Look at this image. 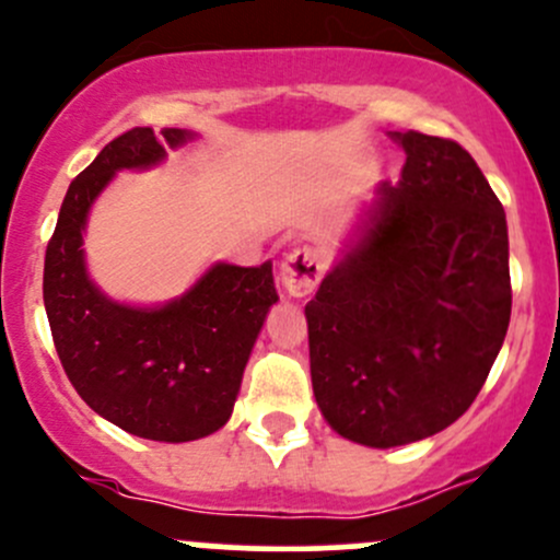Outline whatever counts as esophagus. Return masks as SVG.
<instances>
[{
  "label": "esophagus",
  "mask_w": 560,
  "mask_h": 560,
  "mask_svg": "<svg viewBox=\"0 0 560 560\" xmlns=\"http://www.w3.org/2000/svg\"><path fill=\"white\" fill-rule=\"evenodd\" d=\"M322 276H325V257L314 246H298L281 262V281L295 298L311 295L319 287Z\"/></svg>",
  "instance_id": "esophagus-1"
}]
</instances>
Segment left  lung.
<instances>
[{
	"label": "left lung",
	"instance_id": "1",
	"mask_svg": "<svg viewBox=\"0 0 560 560\" xmlns=\"http://www.w3.org/2000/svg\"><path fill=\"white\" fill-rule=\"evenodd\" d=\"M399 185L305 305L329 427L370 448L451 427L486 384L513 308L508 220L458 141L394 133Z\"/></svg>",
	"mask_w": 560,
	"mask_h": 560
}]
</instances>
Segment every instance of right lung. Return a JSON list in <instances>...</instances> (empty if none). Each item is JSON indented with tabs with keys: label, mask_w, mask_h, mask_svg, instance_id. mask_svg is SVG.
Returning a JSON list of instances; mask_svg holds the SVG:
<instances>
[{
	"label": "right lung",
	"mask_w": 560,
	"mask_h": 560,
	"mask_svg": "<svg viewBox=\"0 0 560 560\" xmlns=\"http://www.w3.org/2000/svg\"><path fill=\"white\" fill-rule=\"evenodd\" d=\"M187 137L179 128H131L112 139L69 185L43 276L47 322L67 378L98 416L161 443L206 438L231 419L252 346L279 300L270 262L214 265L163 308L112 303L88 279L80 246L93 198L115 172L152 166Z\"/></svg>",
	"instance_id": "add662e5"
}]
</instances>
